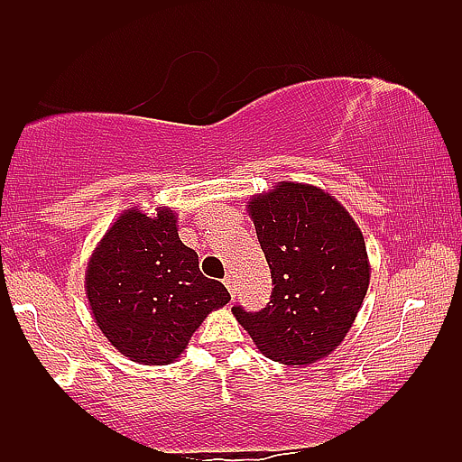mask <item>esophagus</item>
Segmentation results:
<instances>
[{"label":"esophagus","instance_id":"obj_1","mask_svg":"<svg viewBox=\"0 0 462 462\" xmlns=\"http://www.w3.org/2000/svg\"><path fill=\"white\" fill-rule=\"evenodd\" d=\"M224 285L227 287V291L235 295L236 293V276L232 274V273H227L226 279H224Z\"/></svg>","mask_w":462,"mask_h":462}]
</instances>
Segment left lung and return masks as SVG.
<instances>
[{
    "label": "left lung",
    "mask_w": 462,
    "mask_h": 462,
    "mask_svg": "<svg viewBox=\"0 0 462 462\" xmlns=\"http://www.w3.org/2000/svg\"><path fill=\"white\" fill-rule=\"evenodd\" d=\"M273 276V295L260 312L232 315L262 355L304 367L331 355L353 328L372 266L365 238L344 205L325 189L279 181L247 200Z\"/></svg>",
    "instance_id": "8db88e82"
}]
</instances>
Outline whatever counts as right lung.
Segmentation results:
<instances>
[{
	"label": "right lung",
	"instance_id": "obj_1",
	"mask_svg": "<svg viewBox=\"0 0 462 462\" xmlns=\"http://www.w3.org/2000/svg\"><path fill=\"white\" fill-rule=\"evenodd\" d=\"M84 289L101 334L141 365L173 364L202 321L230 302L181 243L171 207L122 211L88 257Z\"/></svg>",
	"mask_w": 462,
	"mask_h": 462
}]
</instances>
